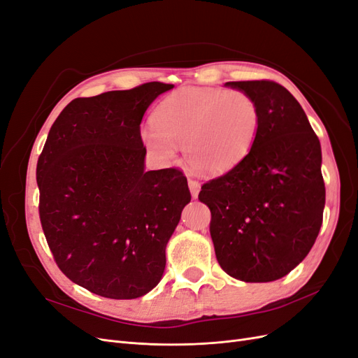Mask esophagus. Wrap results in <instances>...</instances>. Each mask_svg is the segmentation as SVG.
Returning <instances> with one entry per match:
<instances>
[{
    "mask_svg": "<svg viewBox=\"0 0 358 358\" xmlns=\"http://www.w3.org/2000/svg\"><path fill=\"white\" fill-rule=\"evenodd\" d=\"M188 185H189V191L192 194V197L196 199L200 192V183L194 179H188Z\"/></svg>",
    "mask_w": 358,
    "mask_h": 358,
    "instance_id": "34e87169",
    "label": "esophagus"
}]
</instances>
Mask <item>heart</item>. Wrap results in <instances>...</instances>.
I'll use <instances>...</instances> for the list:
<instances>
[{
  "label": "heart",
  "mask_w": 358,
  "mask_h": 358,
  "mask_svg": "<svg viewBox=\"0 0 358 358\" xmlns=\"http://www.w3.org/2000/svg\"><path fill=\"white\" fill-rule=\"evenodd\" d=\"M143 145L161 161L183 155L201 175H222L251 152L259 129L258 103L241 90L187 88L169 95L154 112Z\"/></svg>",
  "instance_id": "heart-1"
}]
</instances>
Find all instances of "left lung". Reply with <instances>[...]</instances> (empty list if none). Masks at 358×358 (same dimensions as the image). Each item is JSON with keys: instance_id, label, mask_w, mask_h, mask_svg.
Returning a JSON list of instances; mask_svg holds the SVG:
<instances>
[{"instance_id": "left-lung-1", "label": "left lung", "mask_w": 358, "mask_h": 358, "mask_svg": "<svg viewBox=\"0 0 358 358\" xmlns=\"http://www.w3.org/2000/svg\"><path fill=\"white\" fill-rule=\"evenodd\" d=\"M259 107L258 136L234 169L203 183L215 255L245 282L288 275L315 243L326 204L321 145L299 101L273 80L227 82Z\"/></svg>"}]
</instances>
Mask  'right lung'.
<instances>
[{"label": "right lung", "mask_w": 358, "mask_h": 358, "mask_svg": "<svg viewBox=\"0 0 358 358\" xmlns=\"http://www.w3.org/2000/svg\"><path fill=\"white\" fill-rule=\"evenodd\" d=\"M173 85L76 99L37 161L38 213L61 272L107 299H137L164 273L166 246L189 203L179 169L145 171L143 115Z\"/></svg>", "instance_id": "right-lung-1"}]
</instances>
